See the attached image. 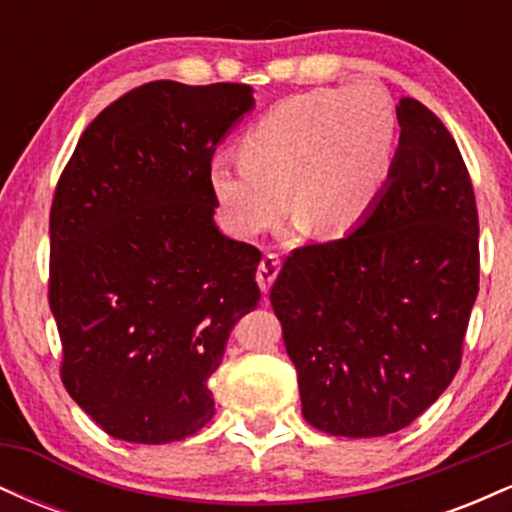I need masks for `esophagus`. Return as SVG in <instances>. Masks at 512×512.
<instances>
[{"mask_svg":"<svg viewBox=\"0 0 512 512\" xmlns=\"http://www.w3.org/2000/svg\"><path fill=\"white\" fill-rule=\"evenodd\" d=\"M279 269H281V260L276 255H272V252L262 257L260 267H257V284H260L262 293H267L269 286L274 284V279H276V274H279Z\"/></svg>","mask_w":512,"mask_h":512,"instance_id":"1","label":"esophagus"}]
</instances>
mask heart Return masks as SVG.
Here are the masks:
<instances>
[{
	"mask_svg": "<svg viewBox=\"0 0 512 512\" xmlns=\"http://www.w3.org/2000/svg\"><path fill=\"white\" fill-rule=\"evenodd\" d=\"M395 146L397 113L383 88H313L276 103L245 132L240 163L216 158L211 190L238 236H257L291 207L315 236L337 238L378 202Z\"/></svg>",
	"mask_w": 512,
	"mask_h": 512,
	"instance_id": "1",
	"label": "heart"
}]
</instances>
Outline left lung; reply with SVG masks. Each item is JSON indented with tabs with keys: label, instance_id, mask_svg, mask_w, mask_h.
<instances>
[{
	"label": "left lung",
	"instance_id": "8db88e82",
	"mask_svg": "<svg viewBox=\"0 0 512 512\" xmlns=\"http://www.w3.org/2000/svg\"><path fill=\"white\" fill-rule=\"evenodd\" d=\"M397 120L390 178L366 219L293 250L269 291L303 419L330 436H387L424 414L460 368L479 293V214L460 149L414 98Z\"/></svg>",
	"mask_w": 512,
	"mask_h": 512
}]
</instances>
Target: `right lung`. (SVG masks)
<instances>
[{"instance_id": "1", "label": "right lung", "mask_w": 512, "mask_h": 512, "mask_svg": "<svg viewBox=\"0 0 512 512\" xmlns=\"http://www.w3.org/2000/svg\"><path fill=\"white\" fill-rule=\"evenodd\" d=\"M248 84L151 81L81 134L50 209L48 301L67 392L108 436L161 445L214 416L209 378L257 308L260 250L226 238L209 168Z\"/></svg>"}]
</instances>
